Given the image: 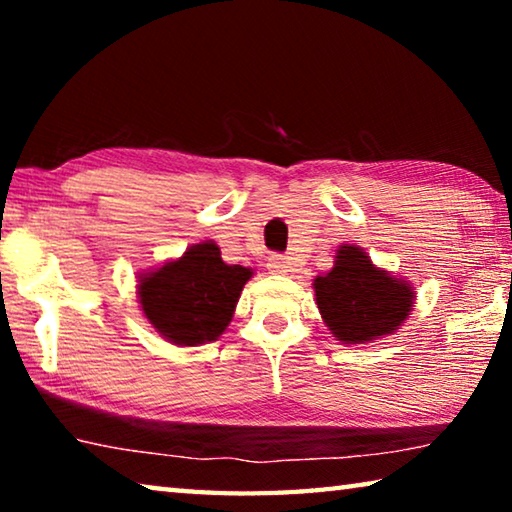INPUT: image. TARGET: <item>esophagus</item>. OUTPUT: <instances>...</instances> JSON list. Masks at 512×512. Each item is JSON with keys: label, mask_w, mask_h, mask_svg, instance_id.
<instances>
[{"label": "esophagus", "mask_w": 512, "mask_h": 512, "mask_svg": "<svg viewBox=\"0 0 512 512\" xmlns=\"http://www.w3.org/2000/svg\"><path fill=\"white\" fill-rule=\"evenodd\" d=\"M268 271L271 273H277V275H287V273H293V262H291V257H287V255H271L268 257Z\"/></svg>", "instance_id": "obj_1"}]
</instances>
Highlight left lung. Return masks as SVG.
<instances>
[{"mask_svg":"<svg viewBox=\"0 0 512 512\" xmlns=\"http://www.w3.org/2000/svg\"><path fill=\"white\" fill-rule=\"evenodd\" d=\"M316 302L339 341L368 343L391 334L413 307V289L370 262L357 246H341L329 273L314 280Z\"/></svg>","mask_w":512,"mask_h":512,"instance_id":"obj_1","label":"left lung"}]
</instances>
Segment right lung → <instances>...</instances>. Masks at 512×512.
Instances as JSON below:
<instances>
[{"instance_id": "right-lung-1", "label": "right lung", "mask_w": 512, "mask_h": 512, "mask_svg": "<svg viewBox=\"0 0 512 512\" xmlns=\"http://www.w3.org/2000/svg\"><path fill=\"white\" fill-rule=\"evenodd\" d=\"M253 271L225 264L214 244H198L140 280L144 316L176 345L216 341L232 320Z\"/></svg>"}]
</instances>
